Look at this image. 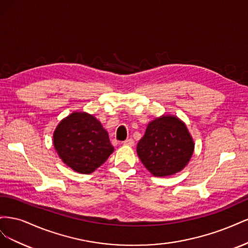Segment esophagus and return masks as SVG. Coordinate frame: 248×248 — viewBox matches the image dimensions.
I'll use <instances>...</instances> for the list:
<instances>
[{"mask_svg":"<svg viewBox=\"0 0 248 248\" xmlns=\"http://www.w3.org/2000/svg\"><path fill=\"white\" fill-rule=\"evenodd\" d=\"M123 145L125 146H129V147H132L134 145V140L132 139H128L123 141Z\"/></svg>","mask_w":248,"mask_h":248,"instance_id":"obj_1","label":"esophagus"}]
</instances>
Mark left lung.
<instances>
[{
  "label": "left lung",
  "mask_w": 248,
  "mask_h": 248,
  "mask_svg": "<svg viewBox=\"0 0 248 248\" xmlns=\"http://www.w3.org/2000/svg\"><path fill=\"white\" fill-rule=\"evenodd\" d=\"M194 141L186 124L177 116L162 115L149 122L137 146L145 168L155 177H168L188 164Z\"/></svg>",
  "instance_id": "left-lung-1"
}]
</instances>
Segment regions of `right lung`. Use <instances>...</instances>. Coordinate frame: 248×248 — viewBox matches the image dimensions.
Masks as SVG:
<instances>
[{
	"instance_id": "1",
	"label": "right lung",
	"mask_w": 248,
	"mask_h": 248,
	"mask_svg": "<svg viewBox=\"0 0 248 248\" xmlns=\"http://www.w3.org/2000/svg\"><path fill=\"white\" fill-rule=\"evenodd\" d=\"M52 139L60 158L79 174H91L115 150L99 120L86 111H73L62 119Z\"/></svg>"
}]
</instances>
